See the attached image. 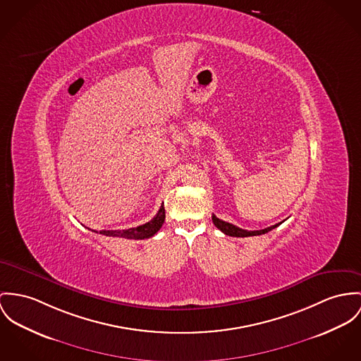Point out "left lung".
Segmentation results:
<instances>
[{"label":"left lung","instance_id":"8db88e82","mask_svg":"<svg viewBox=\"0 0 361 361\" xmlns=\"http://www.w3.org/2000/svg\"><path fill=\"white\" fill-rule=\"evenodd\" d=\"M212 220H213L214 225H216L221 232H224V233L228 235V236H233V238H247V236L264 235V233H267V232L275 229L276 226H279V225L283 222H279V224H275V225H272V226H268V228H265V229H259V231H246V229H242V228H239V226H236V225H233V224L222 221L220 219H217L214 214L212 216Z\"/></svg>","mask_w":361,"mask_h":361}]
</instances>
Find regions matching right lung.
Returning a JSON list of instances; mask_svg holds the SVG:
<instances>
[{
  "instance_id": "1",
  "label": "right lung",
  "mask_w": 361,
  "mask_h": 361,
  "mask_svg": "<svg viewBox=\"0 0 361 361\" xmlns=\"http://www.w3.org/2000/svg\"><path fill=\"white\" fill-rule=\"evenodd\" d=\"M165 217H166L165 207L162 204L159 212L157 213V216L151 221L145 222V224L136 226V228H129V229H122V231L121 229H118V231H100V233L106 235V236H114V238L116 236V238H125V239H147V238L154 236L161 229V226L165 222Z\"/></svg>"
}]
</instances>
